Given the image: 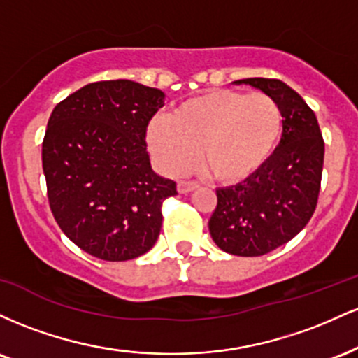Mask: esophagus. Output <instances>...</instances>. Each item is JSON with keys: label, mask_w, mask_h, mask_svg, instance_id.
I'll list each match as a JSON object with an SVG mask.
<instances>
[{"label": "esophagus", "mask_w": 358, "mask_h": 358, "mask_svg": "<svg viewBox=\"0 0 358 358\" xmlns=\"http://www.w3.org/2000/svg\"><path fill=\"white\" fill-rule=\"evenodd\" d=\"M176 188H178L180 193H190V192L196 190V188H199V183L187 182V180H180V182L176 183Z\"/></svg>", "instance_id": "esophagus-1"}]
</instances>
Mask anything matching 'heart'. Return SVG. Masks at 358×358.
<instances>
[{
	"instance_id": "obj_1",
	"label": "heart",
	"mask_w": 358,
	"mask_h": 358,
	"mask_svg": "<svg viewBox=\"0 0 358 358\" xmlns=\"http://www.w3.org/2000/svg\"><path fill=\"white\" fill-rule=\"evenodd\" d=\"M285 116L268 94L212 89L183 101L171 116H155L146 143L165 173H180L196 155L215 180L242 183L259 173L276 153Z\"/></svg>"
}]
</instances>
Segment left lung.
Returning <instances> with one entry per match:
<instances>
[{"mask_svg": "<svg viewBox=\"0 0 358 358\" xmlns=\"http://www.w3.org/2000/svg\"><path fill=\"white\" fill-rule=\"evenodd\" d=\"M234 84L268 94L285 116L281 143L268 165L245 182L219 188L208 220L222 250L256 257L289 242L310 222L318 202L324 143L313 110L282 80L252 77Z\"/></svg>", "mask_w": 358, "mask_h": 358, "instance_id": "obj_1", "label": "left lung"}]
</instances>
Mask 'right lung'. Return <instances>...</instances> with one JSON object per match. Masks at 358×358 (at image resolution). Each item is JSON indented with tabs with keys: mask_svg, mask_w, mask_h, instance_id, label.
Wrapping results in <instances>:
<instances>
[{
	"mask_svg": "<svg viewBox=\"0 0 358 358\" xmlns=\"http://www.w3.org/2000/svg\"><path fill=\"white\" fill-rule=\"evenodd\" d=\"M165 94L119 79L87 84L59 102L48 119L42 165L62 232L104 261H129L155 245L162 203L173 180L156 175L146 127Z\"/></svg>",
	"mask_w": 358,
	"mask_h": 358,
	"instance_id": "add662e5",
	"label": "right lung"
}]
</instances>
